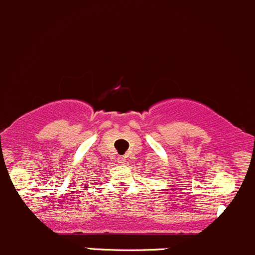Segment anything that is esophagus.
<instances>
[{
    "mask_svg": "<svg viewBox=\"0 0 255 255\" xmlns=\"http://www.w3.org/2000/svg\"><path fill=\"white\" fill-rule=\"evenodd\" d=\"M125 162H127V158H125V157H119V158H118V163L119 164H125Z\"/></svg>",
    "mask_w": 255,
    "mask_h": 255,
    "instance_id": "obj_1",
    "label": "esophagus"
}]
</instances>
